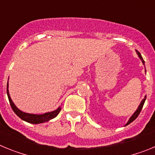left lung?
<instances>
[{
	"mask_svg": "<svg viewBox=\"0 0 155 155\" xmlns=\"http://www.w3.org/2000/svg\"><path fill=\"white\" fill-rule=\"evenodd\" d=\"M136 51H137V53L138 57H139V58L140 59V60H141L142 63H143V65H144V61H143V57H142L141 54H140V52H138L137 50H136ZM145 71H146V70H145ZM145 100H146V96H145L144 98H143V99L142 100L141 102H140V104L139 107L137 108V110H136V112H135V113H134V114H133V116H131L130 118V120H129V121L127 122V124H126V126H127V125H128V124H130V123H132L133 121H134V120H135L137 119V116H139L140 113V111H141L142 108H143V104H144Z\"/></svg>",
	"mask_w": 155,
	"mask_h": 155,
	"instance_id": "1",
	"label": "left lung"
}]
</instances>
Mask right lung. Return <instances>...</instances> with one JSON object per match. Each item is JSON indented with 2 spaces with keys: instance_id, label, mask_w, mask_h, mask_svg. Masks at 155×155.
<instances>
[{
  "instance_id": "add662e5",
  "label": "right lung",
  "mask_w": 155,
  "mask_h": 155,
  "mask_svg": "<svg viewBox=\"0 0 155 155\" xmlns=\"http://www.w3.org/2000/svg\"><path fill=\"white\" fill-rule=\"evenodd\" d=\"M7 94H8V100H9L11 106H12V109H13V111L15 112V113L18 117H20L21 120H24V121L25 122H28V123H29V124H38L44 123V122L49 121V120H52V119L55 118L56 116L59 114V113H60L61 110V108L59 107L58 109L53 111V112L43 113V114H41V115L30 114V113H24V112H22V111L19 110V109L16 107L15 105L14 104V102H12L10 94H9V91H8V84H7Z\"/></svg>"
}]
</instances>
